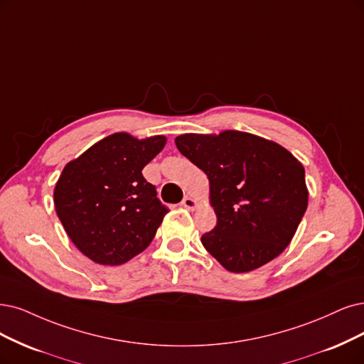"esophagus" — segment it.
Masks as SVG:
<instances>
[{
    "mask_svg": "<svg viewBox=\"0 0 364 364\" xmlns=\"http://www.w3.org/2000/svg\"><path fill=\"white\" fill-rule=\"evenodd\" d=\"M181 205L187 210H195L196 208V200L191 196H186L183 200H181Z\"/></svg>",
    "mask_w": 364,
    "mask_h": 364,
    "instance_id": "obj_1",
    "label": "esophagus"
}]
</instances>
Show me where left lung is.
I'll use <instances>...</instances> for the list:
<instances>
[{
  "instance_id": "left-lung-1",
  "label": "left lung",
  "mask_w": 364,
  "mask_h": 364,
  "mask_svg": "<svg viewBox=\"0 0 364 364\" xmlns=\"http://www.w3.org/2000/svg\"><path fill=\"white\" fill-rule=\"evenodd\" d=\"M175 144L210 181L218 223L200 237L204 247L232 273L279 257L307 208L300 161L273 141L237 130L180 134Z\"/></svg>"
}]
</instances>
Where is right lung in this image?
<instances>
[{
	"instance_id": "add662e5",
	"label": "right lung",
	"mask_w": 364,
	"mask_h": 364,
	"mask_svg": "<svg viewBox=\"0 0 364 364\" xmlns=\"http://www.w3.org/2000/svg\"><path fill=\"white\" fill-rule=\"evenodd\" d=\"M165 144V136L114 133L64 166L53 191L55 211L91 261L124 264L153 241L168 208L142 169Z\"/></svg>"
}]
</instances>
